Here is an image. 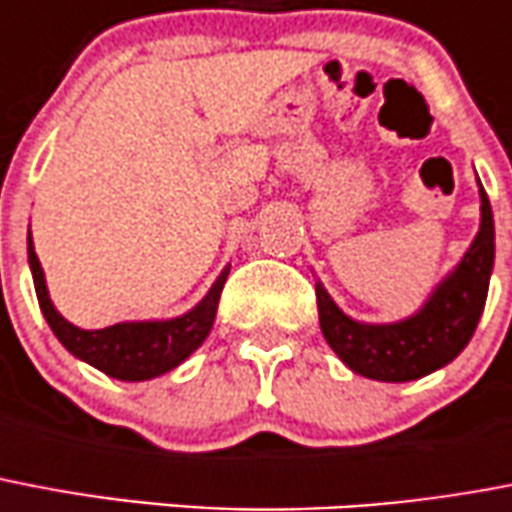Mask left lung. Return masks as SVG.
Wrapping results in <instances>:
<instances>
[{"instance_id":"1","label":"left lung","mask_w":512,"mask_h":512,"mask_svg":"<svg viewBox=\"0 0 512 512\" xmlns=\"http://www.w3.org/2000/svg\"><path fill=\"white\" fill-rule=\"evenodd\" d=\"M494 267L492 206L481 187V230L457 269L415 317L394 325H365L346 317L317 285L320 327L343 365L372 380L404 383L449 365L468 346L484 312Z\"/></svg>"}]
</instances>
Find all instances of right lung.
I'll return each instance as SVG.
<instances>
[{"label": "right lung", "instance_id": "right-lung-1", "mask_svg": "<svg viewBox=\"0 0 512 512\" xmlns=\"http://www.w3.org/2000/svg\"><path fill=\"white\" fill-rule=\"evenodd\" d=\"M28 264H31V275H34L39 306H42L52 333L57 335V341L63 343L73 357L84 359L118 380H147L182 365L192 351L206 341L208 330L214 325L216 309H219L224 282L230 275V267H227L214 282V288L208 290V296L192 312L182 314L177 320L121 322V325L102 327V330H81L65 317H60L49 301L42 264L36 259L31 235H28Z\"/></svg>", "mask_w": 512, "mask_h": 512}]
</instances>
